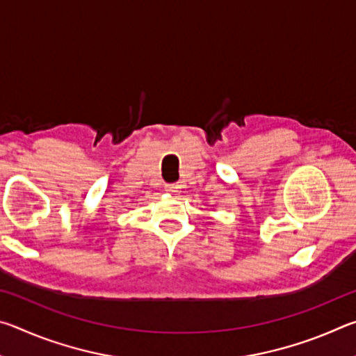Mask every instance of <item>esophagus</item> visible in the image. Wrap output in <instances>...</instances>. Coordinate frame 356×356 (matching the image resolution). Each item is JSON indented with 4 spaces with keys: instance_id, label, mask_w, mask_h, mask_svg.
Segmentation results:
<instances>
[{
    "instance_id": "esophagus-1",
    "label": "esophagus",
    "mask_w": 356,
    "mask_h": 356,
    "mask_svg": "<svg viewBox=\"0 0 356 356\" xmlns=\"http://www.w3.org/2000/svg\"><path fill=\"white\" fill-rule=\"evenodd\" d=\"M166 191L174 193V195H176V193H179V186H176V185H168V186H166Z\"/></svg>"
}]
</instances>
